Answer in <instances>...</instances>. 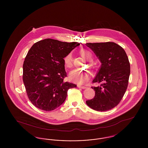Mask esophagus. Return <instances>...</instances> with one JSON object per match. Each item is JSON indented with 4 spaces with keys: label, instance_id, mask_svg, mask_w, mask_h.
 Returning <instances> with one entry per match:
<instances>
[{
    "label": "esophagus",
    "instance_id": "esophagus-1",
    "mask_svg": "<svg viewBox=\"0 0 148 148\" xmlns=\"http://www.w3.org/2000/svg\"><path fill=\"white\" fill-rule=\"evenodd\" d=\"M77 86L79 88H81V89H83L87 88V87H86V86H81V85H77Z\"/></svg>",
    "mask_w": 148,
    "mask_h": 148
}]
</instances>
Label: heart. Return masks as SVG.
Instances as JSON below:
<instances>
[{
    "instance_id": "b5f03b06",
    "label": "heart",
    "mask_w": 148,
    "mask_h": 148,
    "mask_svg": "<svg viewBox=\"0 0 148 148\" xmlns=\"http://www.w3.org/2000/svg\"><path fill=\"white\" fill-rule=\"evenodd\" d=\"M81 55L87 60L91 61L92 59V53L87 50H82ZM64 64L65 68H71L73 66V59L71 53H69L64 58ZM69 77L71 80L79 84L86 83L90 77V73L88 71H79L74 69L70 73Z\"/></svg>"
}]
</instances>
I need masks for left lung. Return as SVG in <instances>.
I'll return each instance as SVG.
<instances>
[{"mask_svg":"<svg viewBox=\"0 0 148 148\" xmlns=\"http://www.w3.org/2000/svg\"><path fill=\"white\" fill-rule=\"evenodd\" d=\"M100 61L101 65L92 83L95 97L86 101L90 108L98 112L113 109L120 103L127 90L130 73V63L124 49L114 42L86 43Z\"/></svg>","mask_w":148,"mask_h":148,"instance_id":"8db88e82","label":"left lung"}]
</instances>
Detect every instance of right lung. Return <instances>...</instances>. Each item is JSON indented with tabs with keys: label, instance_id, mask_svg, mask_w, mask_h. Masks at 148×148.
<instances>
[{
	"label": "right lung",
	"instance_id": "right-lung-1",
	"mask_svg": "<svg viewBox=\"0 0 148 148\" xmlns=\"http://www.w3.org/2000/svg\"><path fill=\"white\" fill-rule=\"evenodd\" d=\"M79 45L46 39L35 42L29 50L23 66V80L29 100L38 109L54 110L64 102L68 90L77 87L64 82L66 77L64 58Z\"/></svg>",
	"mask_w": 148,
	"mask_h": 148
}]
</instances>
